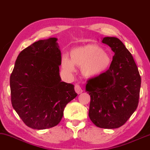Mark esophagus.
Returning a JSON list of instances; mask_svg holds the SVG:
<instances>
[{"label":"esophagus","mask_w":150,"mask_h":150,"mask_svg":"<svg viewBox=\"0 0 150 150\" xmlns=\"http://www.w3.org/2000/svg\"><path fill=\"white\" fill-rule=\"evenodd\" d=\"M75 91H76V93H77L78 94H79V93H81L83 90L81 87H80V86L79 84H76L75 86Z\"/></svg>","instance_id":"1"}]
</instances>
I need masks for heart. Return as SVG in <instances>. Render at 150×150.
Here are the masks:
<instances>
[{"label":"heart","mask_w":150,"mask_h":150,"mask_svg":"<svg viewBox=\"0 0 150 150\" xmlns=\"http://www.w3.org/2000/svg\"><path fill=\"white\" fill-rule=\"evenodd\" d=\"M111 63L108 53L95 44L77 47L70 52V59L63 56L61 67L67 73L71 74L75 67L82 68V73L89 78L96 77L108 70Z\"/></svg>","instance_id":"1"}]
</instances>
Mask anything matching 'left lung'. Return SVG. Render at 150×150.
I'll list each match as a JSON object with an SVG mask.
<instances>
[{
    "label": "left lung",
    "mask_w": 150,
    "mask_h": 150,
    "mask_svg": "<svg viewBox=\"0 0 150 150\" xmlns=\"http://www.w3.org/2000/svg\"><path fill=\"white\" fill-rule=\"evenodd\" d=\"M102 42L115 55L106 72L88 81L89 117L100 128L116 129L123 125L137 108L141 77L132 54L119 39L105 37Z\"/></svg>",
    "instance_id": "8db88e82"
}]
</instances>
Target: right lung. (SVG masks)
I'll use <instances>...</instances> for the list:
<instances>
[{
	"mask_svg": "<svg viewBox=\"0 0 150 150\" xmlns=\"http://www.w3.org/2000/svg\"><path fill=\"white\" fill-rule=\"evenodd\" d=\"M57 38L39 40L19 53L10 77L11 104L27 126L46 129L61 121L66 105L77 96L61 81Z\"/></svg>",
	"mask_w": 150,
	"mask_h": 150,
	"instance_id": "1",
	"label": "right lung"
}]
</instances>
